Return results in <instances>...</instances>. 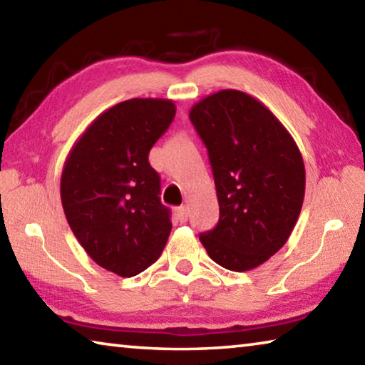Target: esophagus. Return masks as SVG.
<instances>
[{"instance_id":"34e87169","label":"esophagus","mask_w":365,"mask_h":365,"mask_svg":"<svg viewBox=\"0 0 365 365\" xmlns=\"http://www.w3.org/2000/svg\"><path fill=\"white\" fill-rule=\"evenodd\" d=\"M177 217H178V220H180V222H187V219H188V207L187 206L178 207L177 209Z\"/></svg>"}]
</instances>
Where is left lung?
Segmentation results:
<instances>
[{"label":"left lung","mask_w":365,"mask_h":365,"mask_svg":"<svg viewBox=\"0 0 365 365\" xmlns=\"http://www.w3.org/2000/svg\"><path fill=\"white\" fill-rule=\"evenodd\" d=\"M190 119L207 148L220 212L200 242L222 267L256 269L298 222L306 190L299 148L264 103L240 90L205 96Z\"/></svg>","instance_id":"8db88e82"}]
</instances>
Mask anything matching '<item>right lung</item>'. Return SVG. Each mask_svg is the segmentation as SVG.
<instances>
[{
    "label": "right lung",
    "instance_id": "obj_1",
    "mask_svg": "<svg viewBox=\"0 0 365 365\" xmlns=\"http://www.w3.org/2000/svg\"><path fill=\"white\" fill-rule=\"evenodd\" d=\"M163 98H132L101 113L67 154L61 201L78 243L103 269L133 277L156 262L172 230L148 154L175 117Z\"/></svg>",
    "mask_w": 365,
    "mask_h": 365
}]
</instances>
